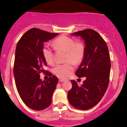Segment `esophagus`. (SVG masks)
<instances>
[{
    "label": "esophagus",
    "mask_w": 127,
    "mask_h": 127,
    "mask_svg": "<svg viewBox=\"0 0 127 127\" xmlns=\"http://www.w3.org/2000/svg\"><path fill=\"white\" fill-rule=\"evenodd\" d=\"M65 80L64 79H59V82H65Z\"/></svg>",
    "instance_id": "esophagus-1"
}]
</instances>
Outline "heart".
Returning <instances> with one entry per match:
<instances>
[{
  "instance_id": "obj_1",
  "label": "heart",
  "mask_w": 127,
  "mask_h": 127,
  "mask_svg": "<svg viewBox=\"0 0 127 127\" xmlns=\"http://www.w3.org/2000/svg\"><path fill=\"white\" fill-rule=\"evenodd\" d=\"M57 50L66 51L65 61L63 64H57L53 67V73L61 78H67L74 70L73 64H80L84 58L85 53V45L81 40L76 42L73 38L66 36L59 37L54 40ZM43 57L48 64H51L54 60V54L48 45H45L42 50Z\"/></svg>"
}]
</instances>
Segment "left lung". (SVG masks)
<instances>
[{
	"mask_svg": "<svg viewBox=\"0 0 127 127\" xmlns=\"http://www.w3.org/2000/svg\"><path fill=\"white\" fill-rule=\"evenodd\" d=\"M72 35L80 36L85 41V56L75 74L86 79L80 87L71 80L72 88L68 93V99L76 108L88 110L99 103L108 88L111 68L110 54L106 42L94 30L86 29Z\"/></svg>",
	"mask_w": 127,
	"mask_h": 127,
	"instance_id": "8db88e82",
	"label": "left lung"
}]
</instances>
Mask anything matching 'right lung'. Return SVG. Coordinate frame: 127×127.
<instances>
[{"label":"right lung","instance_id":"add662e5","mask_svg":"<svg viewBox=\"0 0 127 127\" xmlns=\"http://www.w3.org/2000/svg\"><path fill=\"white\" fill-rule=\"evenodd\" d=\"M58 34L31 28L22 36L16 46L13 69L16 88L22 101L32 110H44L51 103L58 78L43 69L47 62L42 50L43 42ZM41 72H47L50 76L46 81L40 79Z\"/></svg>","mask_w":127,"mask_h":127}]
</instances>
